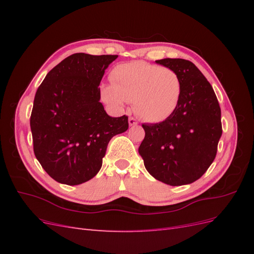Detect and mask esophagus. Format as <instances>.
I'll return each mask as SVG.
<instances>
[{"instance_id":"34e87169","label":"esophagus","mask_w":254,"mask_h":254,"mask_svg":"<svg viewBox=\"0 0 254 254\" xmlns=\"http://www.w3.org/2000/svg\"><path fill=\"white\" fill-rule=\"evenodd\" d=\"M128 123H129L130 126H135L137 124V121L134 118H129Z\"/></svg>"}]
</instances>
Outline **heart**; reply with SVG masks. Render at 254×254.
Masks as SVG:
<instances>
[{
    "label": "heart",
    "instance_id": "heart-1",
    "mask_svg": "<svg viewBox=\"0 0 254 254\" xmlns=\"http://www.w3.org/2000/svg\"><path fill=\"white\" fill-rule=\"evenodd\" d=\"M111 84H104V102L122 108L133 102L135 113L149 123L168 119L179 105L182 92L180 76L170 67L131 61L115 65L110 73Z\"/></svg>",
    "mask_w": 254,
    "mask_h": 254
}]
</instances>
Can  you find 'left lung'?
I'll list each match as a JSON object with an SVG mask.
<instances>
[{
	"mask_svg": "<svg viewBox=\"0 0 254 254\" xmlns=\"http://www.w3.org/2000/svg\"><path fill=\"white\" fill-rule=\"evenodd\" d=\"M156 63L180 76L181 98L170 118L142 125L145 137L139 153L153 178L184 186L200 178L216 157L222 133L220 107L210 82L193 63L180 58Z\"/></svg>",
	"mask_w": 254,
	"mask_h": 254,
	"instance_id": "8db88e82",
	"label": "left lung"
}]
</instances>
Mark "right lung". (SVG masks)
Segmentation results:
<instances>
[{"instance_id": "obj_1", "label": "right lung", "mask_w": 254, "mask_h": 254, "mask_svg": "<svg viewBox=\"0 0 254 254\" xmlns=\"http://www.w3.org/2000/svg\"><path fill=\"white\" fill-rule=\"evenodd\" d=\"M118 55L76 53L45 76L38 88L30 129L37 160L54 180L77 186L99 172L107 146L128 129V117H109L99 83Z\"/></svg>"}]
</instances>
